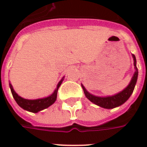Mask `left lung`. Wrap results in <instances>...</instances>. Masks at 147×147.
<instances>
[{
  "mask_svg": "<svg viewBox=\"0 0 147 147\" xmlns=\"http://www.w3.org/2000/svg\"><path fill=\"white\" fill-rule=\"evenodd\" d=\"M133 60H134V67H135V73L133 75L131 80L130 81L129 84L125 87L124 89L120 91V92L117 93L116 94L112 96H105V97H100V96H95L89 93L86 90V88L84 87L83 84L82 87H83V91L85 94L87 98L89 99L90 101L93 102L94 104L98 105L100 107L104 109H110L116 108L118 106H120L121 105H123V103L127 101V99L129 98L131 94L133 93V90L135 89L136 86V82H137V79H138V68L136 67V59L135 55L132 54Z\"/></svg>",
  "mask_w": 147,
  "mask_h": 147,
  "instance_id": "obj_1",
  "label": "left lung"
}]
</instances>
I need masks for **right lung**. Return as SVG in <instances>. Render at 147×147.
Here are the masks:
<instances>
[{
  "mask_svg": "<svg viewBox=\"0 0 147 147\" xmlns=\"http://www.w3.org/2000/svg\"><path fill=\"white\" fill-rule=\"evenodd\" d=\"M64 78V77H63L60 80V82L58 83L57 86V88L55 89V90L51 95L45 97V98H42L33 99V100L24 98H22L20 95H18L17 93L16 92L14 89H13V86L11 84V83H9V86H10L11 94H12V96L14 98L15 101L16 102V103L20 106L21 108L28 111V112L37 113H38L40 111L43 110L45 109H47L56 102L57 96L58 89H59V87H60L61 83L63 82Z\"/></svg>",
  "mask_w": 147,
  "mask_h": 147,
  "instance_id": "add662e5",
  "label": "right lung"
}]
</instances>
